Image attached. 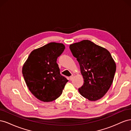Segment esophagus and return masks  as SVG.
Masks as SVG:
<instances>
[{"instance_id": "esophagus-1", "label": "esophagus", "mask_w": 131, "mask_h": 131, "mask_svg": "<svg viewBox=\"0 0 131 131\" xmlns=\"http://www.w3.org/2000/svg\"><path fill=\"white\" fill-rule=\"evenodd\" d=\"M73 78H74V75H72V76L70 77V80H72L73 79Z\"/></svg>"}]
</instances>
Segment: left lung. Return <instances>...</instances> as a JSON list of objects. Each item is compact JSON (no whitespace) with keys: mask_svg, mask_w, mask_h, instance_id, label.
<instances>
[{"mask_svg":"<svg viewBox=\"0 0 131 131\" xmlns=\"http://www.w3.org/2000/svg\"><path fill=\"white\" fill-rule=\"evenodd\" d=\"M77 58L84 83L79 92L91 101L103 97L112 85L116 63L109 51L90 40H84L69 46Z\"/></svg>","mask_w":131,"mask_h":131,"instance_id":"1","label":"left lung"}]
</instances>
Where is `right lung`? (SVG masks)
<instances>
[{
  "mask_svg": "<svg viewBox=\"0 0 131 131\" xmlns=\"http://www.w3.org/2000/svg\"><path fill=\"white\" fill-rule=\"evenodd\" d=\"M65 49L62 43L50 42L32 51L22 67L28 88L39 100H56L68 81L62 76L57 59Z\"/></svg>",
  "mask_w": 131,
  "mask_h": 131,
  "instance_id": "add662e5",
  "label": "right lung"
}]
</instances>
